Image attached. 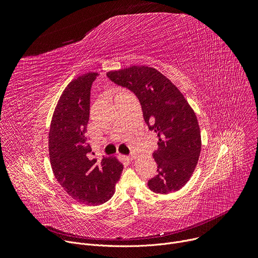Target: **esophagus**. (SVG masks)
Listing matches in <instances>:
<instances>
[{
  "mask_svg": "<svg viewBox=\"0 0 258 258\" xmlns=\"http://www.w3.org/2000/svg\"><path fill=\"white\" fill-rule=\"evenodd\" d=\"M136 157H137V155H136V154H135V153H132V154L127 157V159H128V160H131V161H133V160L136 159Z\"/></svg>",
  "mask_w": 258,
  "mask_h": 258,
  "instance_id": "34e87169",
  "label": "esophagus"
}]
</instances>
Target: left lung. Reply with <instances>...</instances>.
I'll list each match as a JSON object with an SVG mask.
<instances>
[{"mask_svg":"<svg viewBox=\"0 0 258 258\" xmlns=\"http://www.w3.org/2000/svg\"><path fill=\"white\" fill-rule=\"evenodd\" d=\"M106 75L135 93L148 128L158 136V148L153 154L158 174L148 181V187L161 195L180 190L191 178L202 147L191 106L180 90L155 68L132 66Z\"/></svg>","mask_w":258,"mask_h":258,"instance_id":"left-lung-1","label":"left lung"}]
</instances>
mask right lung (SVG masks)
Here are the masks:
<instances>
[{
  "label": "right lung",
  "mask_w": 258,
  "mask_h": 258,
  "mask_svg": "<svg viewBox=\"0 0 258 258\" xmlns=\"http://www.w3.org/2000/svg\"><path fill=\"white\" fill-rule=\"evenodd\" d=\"M98 73L74 78L54 110L49 132V157L54 177L71 198L85 205L110 200L123 165L116 157L91 159L85 134L90 116V95Z\"/></svg>",
  "instance_id": "1"
}]
</instances>
